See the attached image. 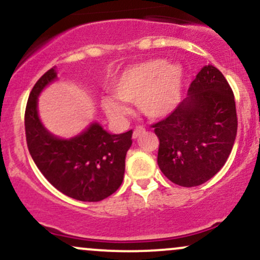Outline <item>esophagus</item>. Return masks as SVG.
Returning <instances> with one entry per match:
<instances>
[{"mask_svg":"<svg viewBox=\"0 0 260 260\" xmlns=\"http://www.w3.org/2000/svg\"><path fill=\"white\" fill-rule=\"evenodd\" d=\"M144 131H145V128H144V127H142V126H137L136 128H134V131H133V138H134V139L138 138V137L140 136V134L144 133Z\"/></svg>","mask_w":260,"mask_h":260,"instance_id":"obj_1","label":"esophagus"}]
</instances>
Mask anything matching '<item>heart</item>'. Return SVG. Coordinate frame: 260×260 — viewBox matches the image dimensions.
<instances>
[{"mask_svg":"<svg viewBox=\"0 0 260 260\" xmlns=\"http://www.w3.org/2000/svg\"><path fill=\"white\" fill-rule=\"evenodd\" d=\"M183 71L181 66L155 58L127 67L112 83L115 98L103 99V109L111 120L122 121L128 109L122 101L137 103L138 109L150 118L168 116L180 100Z\"/></svg>","mask_w":260,"mask_h":260,"instance_id":"1","label":"heart"}]
</instances>
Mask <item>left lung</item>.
<instances>
[{
  "instance_id": "1",
  "label": "left lung",
  "mask_w": 260,
  "mask_h": 260,
  "mask_svg": "<svg viewBox=\"0 0 260 260\" xmlns=\"http://www.w3.org/2000/svg\"><path fill=\"white\" fill-rule=\"evenodd\" d=\"M159 138L157 165L175 184L196 187L225 165L237 133L234 91L223 74L205 66L168 117L151 124Z\"/></svg>"
}]
</instances>
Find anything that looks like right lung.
<instances>
[{
    "label": "right lung",
    "instance_id": "right-lung-1",
    "mask_svg": "<svg viewBox=\"0 0 260 260\" xmlns=\"http://www.w3.org/2000/svg\"><path fill=\"white\" fill-rule=\"evenodd\" d=\"M55 67L32 86L25 107L24 126L29 153L38 169L56 189L82 202H100L120 188L133 131L110 134L98 123L66 140L45 129L38 115V96L56 79Z\"/></svg>",
    "mask_w": 260,
    "mask_h": 260
}]
</instances>
